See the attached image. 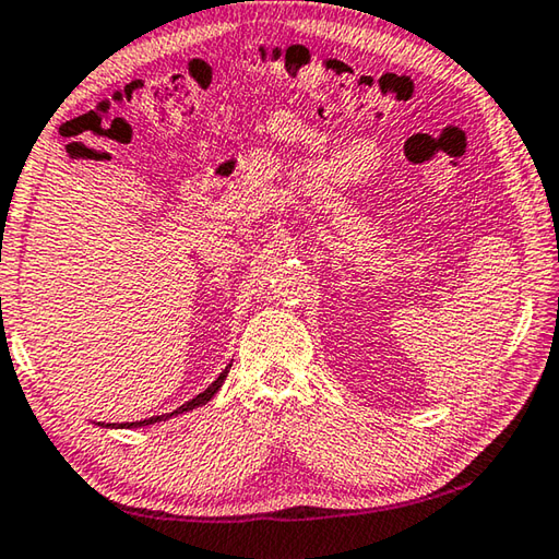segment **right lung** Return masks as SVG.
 <instances>
[{"label":"right lung","instance_id":"1","mask_svg":"<svg viewBox=\"0 0 559 559\" xmlns=\"http://www.w3.org/2000/svg\"><path fill=\"white\" fill-rule=\"evenodd\" d=\"M230 366H233V364L225 366L223 373H221L218 378H215L213 383L203 390V393H199V395H195L193 400H189V403H183L181 407H176L174 413L156 415V417H150V419H140V423H122V425H105V423H97V425H100V427H107V429H134V427H146V425H154V423H164V419H169V417H176V415L189 413V409H195V407L205 405V403H209V400H211L215 393H218L221 385L225 383V378H228V370H230Z\"/></svg>","mask_w":559,"mask_h":559}]
</instances>
